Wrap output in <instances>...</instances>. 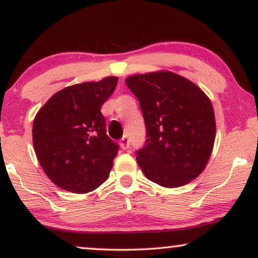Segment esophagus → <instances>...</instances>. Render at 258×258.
I'll return each mask as SVG.
<instances>
[{
	"instance_id": "1",
	"label": "esophagus",
	"mask_w": 258,
	"mask_h": 258,
	"mask_svg": "<svg viewBox=\"0 0 258 258\" xmlns=\"http://www.w3.org/2000/svg\"><path fill=\"white\" fill-rule=\"evenodd\" d=\"M119 146H121L122 149H128L129 146H130V141H129V137L124 135L122 137L121 140H119Z\"/></svg>"
}]
</instances>
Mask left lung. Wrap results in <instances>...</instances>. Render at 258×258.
Returning a JSON list of instances; mask_svg holds the SVG:
<instances>
[{
	"mask_svg": "<svg viewBox=\"0 0 258 258\" xmlns=\"http://www.w3.org/2000/svg\"><path fill=\"white\" fill-rule=\"evenodd\" d=\"M140 102L147 128L137 163L150 181L177 188L204 170L213 151L216 123L213 104L191 81L171 72L125 80Z\"/></svg>",
	"mask_w": 258,
	"mask_h": 258,
	"instance_id": "obj_1",
	"label": "left lung"
}]
</instances>
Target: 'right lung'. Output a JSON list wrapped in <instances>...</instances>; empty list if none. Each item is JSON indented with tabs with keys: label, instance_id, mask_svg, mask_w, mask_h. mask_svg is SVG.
Returning a JSON list of instances; mask_svg holds the SVG:
<instances>
[{
	"label": "right lung",
	"instance_id": "add662e5",
	"mask_svg": "<svg viewBox=\"0 0 258 258\" xmlns=\"http://www.w3.org/2000/svg\"><path fill=\"white\" fill-rule=\"evenodd\" d=\"M118 79L109 76L59 90L35 116L33 142L45 175L59 188L86 194L107 181L118 151L101 107Z\"/></svg>",
	"mask_w": 258,
	"mask_h": 258
}]
</instances>
